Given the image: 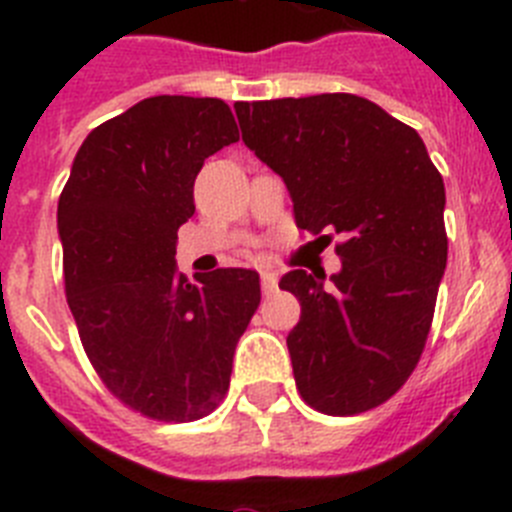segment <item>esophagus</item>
Returning <instances> with one entry per match:
<instances>
[{"label":"esophagus","instance_id":"34e87169","mask_svg":"<svg viewBox=\"0 0 512 512\" xmlns=\"http://www.w3.org/2000/svg\"><path fill=\"white\" fill-rule=\"evenodd\" d=\"M261 289H264L266 297L277 292V277L271 271H261Z\"/></svg>","mask_w":512,"mask_h":512}]
</instances>
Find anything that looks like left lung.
I'll return each instance as SVG.
<instances>
[{
  "label": "left lung",
  "instance_id": "8db88e82",
  "mask_svg": "<svg viewBox=\"0 0 512 512\" xmlns=\"http://www.w3.org/2000/svg\"><path fill=\"white\" fill-rule=\"evenodd\" d=\"M243 143L292 197L297 228L341 243V271H287L297 390L325 415L390 400L413 374L446 269V189L410 125L356 94L235 102Z\"/></svg>",
  "mask_w": 512,
  "mask_h": 512
}]
</instances>
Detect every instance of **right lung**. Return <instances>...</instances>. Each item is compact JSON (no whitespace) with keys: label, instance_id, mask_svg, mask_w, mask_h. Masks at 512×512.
<instances>
[{"label":"right lung","instance_id":"right-lung-1","mask_svg":"<svg viewBox=\"0 0 512 512\" xmlns=\"http://www.w3.org/2000/svg\"><path fill=\"white\" fill-rule=\"evenodd\" d=\"M238 140L215 97H148L81 143L58 200L66 300L89 361L128 408L166 423L210 415L261 302L253 269L189 282L176 230L205 158Z\"/></svg>","mask_w":512,"mask_h":512}]
</instances>
